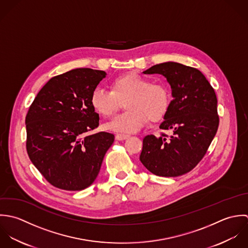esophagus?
I'll list each match as a JSON object with an SVG mask.
<instances>
[{"label": "esophagus", "mask_w": 248, "mask_h": 248, "mask_svg": "<svg viewBox=\"0 0 248 248\" xmlns=\"http://www.w3.org/2000/svg\"><path fill=\"white\" fill-rule=\"evenodd\" d=\"M128 137H129V135H126V134H116V140H118V141L125 140Z\"/></svg>", "instance_id": "1"}]
</instances>
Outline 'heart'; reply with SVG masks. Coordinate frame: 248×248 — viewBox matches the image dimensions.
I'll return each mask as SVG.
<instances>
[{
    "mask_svg": "<svg viewBox=\"0 0 248 248\" xmlns=\"http://www.w3.org/2000/svg\"><path fill=\"white\" fill-rule=\"evenodd\" d=\"M111 91L100 86L93 89L90 103L93 109L104 118L110 117L125 100V112L117 115L104 124V128L120 133L139 131L148 122L164 118L170 105V92L163 82L136 73H129L113 79Z\"/></svg>",
    "mask_w": 248,
    "mask_h": 248,
    "instance_id": "heart-1",
    "label": "heart"
}]
</instances>
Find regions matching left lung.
<instances>
[{"label":"left lung","mask_w":248,"mask_h":248,"mask_svg":"<svg viewBox=\"0 0 248 248\" xmlns=\"http://www.w3.org/2000/svg\"><path fill=\"white\" fill-rule=\"evenodd\" d=\"M143 73L162 75L170 85L172 100L159 127L172 135L146 136L140 161L158 176L185 174L203 158L217 133L216 93L200 71L177 62L157 64Z\"/></svg>","instance_id":"left-lung-1"}]
</instances>
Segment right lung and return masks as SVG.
<instances>
[{
	"instance_id": "1",
	"label": "right lung",
	"mask_w": 248,
	"mask_h": 248,
	"mask_svg": "<svg viewBox=\"0 0 248 248\" xmlns=\"http://www.w3.org/2000/svg\"><path fill=\"white\" fill-rule=\"evenodd\" d=\"M104 71L78 68L51 78L39 91L26 117L27 151L52 186L81 191L97 178L114 142L107 132L85 134L99 125L90 96Z\"/></svg>"
}]
</instances>
